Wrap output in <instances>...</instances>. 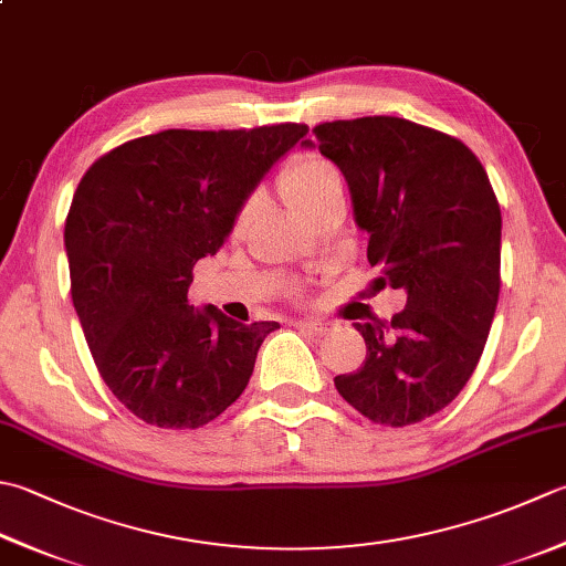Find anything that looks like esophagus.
I'll use <instances>...</instances> for the list:
<instances>
[{"label":"esophagus","instance_id":"34e87169","mask_svg":"<svg viewBox=\"0 0 566 566\" xmlns=\"http://www.w3.org/2000/svg\"><path fill=\"white\" fill-rule=\"evenodd\" d=\"M296 326L302 331H308V334L314 336H324L326 331L331 328L328 321H321V318H304V321H296Z\"/></svg>","mask_w":566,"mask_h":566}]
</instances>
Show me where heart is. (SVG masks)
Wrapping results in <instances>:
<instances>
[{
    "label": "heart",
    "mask_w": 566,
    "mask_h": 566,
    "mask_svg": "<svg viewBox=\"0 0 566 566\" xmlns=\"http://www.w3.org/2000/svg\"><path fill=\"white\" fill-rule=\"evenodd\" d=\"M336 186H340L336 171L331 169L326 161H321L316 157H296L290 164L284 166L280 174V193L284 198V203L290 206L296 216H304L318 206L328 191H334ZM248 223V210L240 213L235 230H242Z\"/></svg>",
    "instance_id": "b5f03b06"
}]
</instances>
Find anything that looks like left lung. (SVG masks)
<instances>
[{
	"label": "left lung",
	"instance_id": "1",
	"mask_svg": "<svg viewBox=\"0 0 566 566\" xmlns=\"http://www.w3.org/2000/svg\"><path fill=\"white\" fill-rule=\"evenodd\" d=\"M348 184L368 262L407 292L390 321L356 324L363 365L336 390L375 424L407 427L451 405L481 360L501 292V206L479 157L444 132L402 117L314 127Z\"/></svg>",
	"mask_w": 566,
	"mask_h": 566
}]
</instances>
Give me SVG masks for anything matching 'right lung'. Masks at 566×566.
Wrapping results in <instances>:
<instances>
[{
	"label": "right lung",
	"mask_w": 566,
	"mask_h": 566,
	"mask_svg": "<svg viewBox=\"0 0 566 566\" xmlns=\"http://www.w3.org/2000/svg\"><path fill=\"white\" fill-rule=\"evenodd\" d=\"M308 132L164 129L99 157L65 218L71 296L87 348L142 422L198 429L250 382L276 321L238 324L188 304L193 264L228 240L250 193Z\"/></svg>",
	"instance_id": "add662e5"
}]
</instances>
